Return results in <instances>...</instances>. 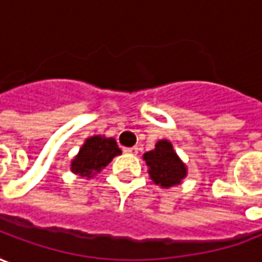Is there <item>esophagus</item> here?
Here are the masks:
<instances>
[{
    "label": "esophagus",
    "mask_w": 262,
    "mask_h": 262,
    "mask_svg": "<svg viewBox=\"0 0 262 262\" xmlns=\"http://www.w3.org/2000/svg\"><path fill=\"white\" fill-rule=\"evenodd\" d=\"M124 151L129 152V154H138L140 148L138 147H128V148H124Z\"/></svg>",
    "instance_id": "1"
}]
</instances>
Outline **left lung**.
Segmentation results:
<instances>
[{
  "mask_svg": "<svg viewBox=\"0 0 262 262\" xmlns=\"http://www.w3.org/2000/svg\"><path fill=\"white\" fill-rule=\"evenodd\" d=\"M144 160L150 167V176L161 187H170L182 182L186 176V167L173 151V145L163 140L156 148L144 154Z\"/></svg>",
  "mask_w": 262,
  "mask_h": 262,
  "instance_id": "1",
  "label": "left lung"
}]
</instances>
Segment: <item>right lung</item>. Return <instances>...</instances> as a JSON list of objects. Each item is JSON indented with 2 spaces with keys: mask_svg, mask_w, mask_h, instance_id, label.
Segmentation results:
<instances>
[{
  "mask_svg": "<svg viewBox=\"0 0 262 262\" xmlns=\"http://www.w3.org/2000/svg\"><path fill=\"white\" fill-rule=\"evenodd\" d=\"M119 154L121 150L114 138L95 135L86 140L79 150V154L72 161V171L82 177L94 176L96 171H101V168Z\"/></svg>",
  "mask_w": 262,
  "mask_h": 262,
  "instance_id": "1",
  "label": "right lung"
}]
</instances>
